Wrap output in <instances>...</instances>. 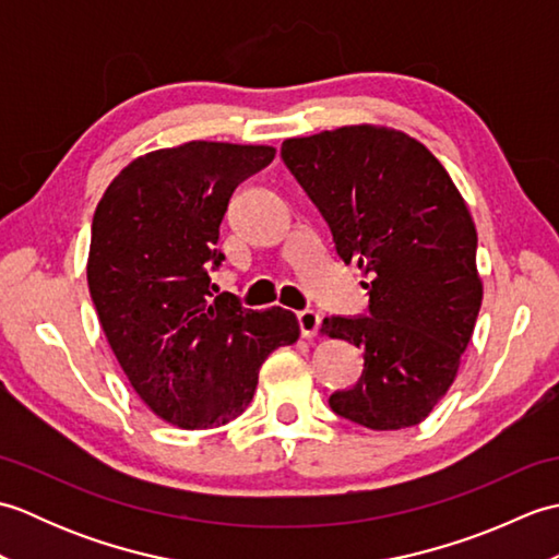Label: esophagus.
<instances>
[{"label":"esophagus","instance_id":"esophagus-1","mask_svg":"<svg viewBox=\"0 0 559 559\" xmlns=\"http://www.w3.org/2000/svg\"><path fill=\"white\" fill-rule=\"evenodd\" d=\"M298 326H300V334L305 338H312V336H317L319 326H322V317H319V312H314V310H302V312H298Z\"/></svg>","mask_w":559,"mask_h":559}]
</instances>
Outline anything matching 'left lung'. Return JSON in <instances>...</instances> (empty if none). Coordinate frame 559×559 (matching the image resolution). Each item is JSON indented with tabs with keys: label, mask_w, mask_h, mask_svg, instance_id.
Wrapping results in <instances>:
<instances>
[{
	"label": "left lung",
	"mask_w": 559,
	"mask_h": 559,
	"mask_svg": "<svg viewBox=\"0 0 559 559\" xmlns=\"http://www.w3.org/2000/svg\"><path fill=\"white\" fill-rule=\"evenodd\" d=\"M281 158L370 295L367 314L322 324L365 358L331 411L370 430L418 425L454 382L483 302L478 235L459 189L420 141L384 127L288 139Z\"/></svg>",
	"instance_id": "1"
}]
</instances>
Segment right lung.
Instances as JSON below:
<instances>
[{"label":"right lung","mask_w":559,"mask_h":559,"mask_svg":"<svg viewBox=\"0 0 559 559\" xmlns=\"http://www.w3.org/2000/svg\"><path fill=\"white\" fill-rule=\"evenodd\" d=\"M273 156L218 141L153 151L115 177L93 216L86 273L105 338L141 401L185 430L237 418L261 362L300 336L293 312L247 310L211 283L230 197Z\"/></svg>","instance_id":"obj_1"}]
</instances>
